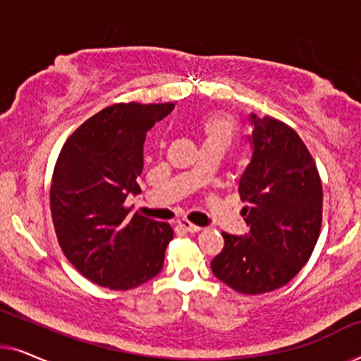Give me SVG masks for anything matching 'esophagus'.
I'll return each mask as SVG.
<instances>
[{
    "instance_id": "1",
    "label": "esophagus",
    "mask_w": 361,
    "mask_h": 361,
    "mask_svg": "<svg viewBox=\"0 0 361 361\" xmlns=\"http://www.w3.org/2000/svg\"><path fill=\"white\" fill-rule=\"evenodd\" d=\"M177 224H179V226H180L182 230L189 231V233H197V231L200 230V226H199V225H194V224H190V221H189V220H185V219L179 220V221H177Z\"/></svg>"
}]
</instances>
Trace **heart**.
Wrapping results in <instances>:
<instances>
[{"label":"heart","instance_id":"obj_1","mask_svg":"<svg viewBox=\"0 0 361 361\" xmlns=\"http://www.w3.org/2000/svg\"><path fill=\"white\" fill-rule=\"evenodd\" d=\"M200 133L204 136V145H216L226 149L238 135V123L226 113H214L202 120Z\"/></svg>","mask_w":361,"mask_h":361}]
</instances>
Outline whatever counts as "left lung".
Masks as SVG:
<instances>
[{
	"label": "left lung",
	"mask_w": 361,
	"mask_h": 361,
	"mask_svg": "<svg viewBox=\"0 0 361 361\" xmlns=\"http://www.w3.org/2000/svg\"><path fill=\"white\" fill-rule=\"evenodd\" d=\"M251 157L240 177L248 231L221 233L212 273L241 294L286 286L307 263L322 225V184L293 128L271 116H248Z\"/></svg>",
	"instance_id": "1"
}]
</instances>
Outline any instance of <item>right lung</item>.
I'll return each instance as SVG.
<instances>
[{"instance_id": "right-lung-1", "label": "right lung", "mask_w": 361, "mask_h": 361, "mask_svg": "<svg viewBox=\"0 0 361 361\" xmlns=\"http://www.w3.org/2000/svg\"><path fill=\"white\" fill-rule=\"evenodd\" d=\"M174 103H118L83 123L63 145L54 169L51 212L67 259L92 283L128 290L159 274L172 240L169 224L130 215L128 195L141 192L146 133Z\"/></svg>"}]
</instances>
